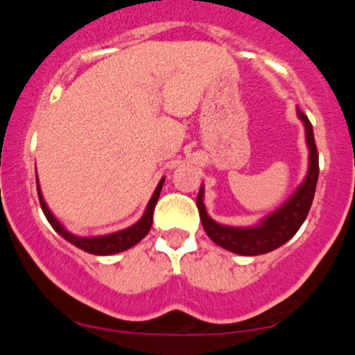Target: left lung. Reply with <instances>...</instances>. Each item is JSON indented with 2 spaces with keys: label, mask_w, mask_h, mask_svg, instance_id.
<instances>
[{
  "label": "left lung",
  "mask_w": 355,
  "mask_h": 355,
  "mask_svg": "<svg viewBox=\"0 0 355 355\" xmlns=\"http://www.w3.org/2000/svg\"><path fill=\"white\" fill-rule=\"evenodd\" d=\"M298 115L304 123L306 141H308L309 146L308 176H306L304 182L301 184L300 189L295 192V196H293L282 209H278L277 212L266 217L260 225L250 227V229H234V227L218 225L217 222H214L212 218L205 214V207L202 204L204 192L200 189L198 196L200 222H202L205 234H207L217 245L225 248V250L247 257L268 253L271 250H275V248L282 247L283 243H286L288 240L300 230V227L303 225L306 217H308L318 184L319 155L316 141H314L311 121H309V118L306 116L300 108Z\"/></svg>",
  "instance_id": "left-lung-1"
}]
</instances>
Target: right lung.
Returning <instances> with one entry per match:
<instances>
[{"mask_svg": "<svg viewBox=\"0 0 355 355\" xmlns=\"http://www.w3.org/2000/svg\"><path fill=\"white\" fill-rule=\"evenodd\" d=\"M163 182H164V179H161V182L156 187L155 194H153L150 202H148L146 212H144V216L139 218L135 225H131L125 230L115 232V234L102 235V237H77V235H73V234H71V232L65 230L62 224H59V220H57V218L49 212V209H47V205H46V202H44V199L41 196V189H39V182L36 179L39 202H41V209H42L44 216H46L47 220H49V224L54 227V230L57 232V234L62 235L67 242L76 245V247L80 248V250L94 253V255H113V253L128 250V248L133 247V245H137L143 237H146L148 232H150L151 225H153V214H155L156 202H157V199H159L161 189H163Z\"/></svg>", "mask_w": 355, "mask_h": 355, "instance_id": "right-lung-1", "label": "right lung"}]
</instances>
